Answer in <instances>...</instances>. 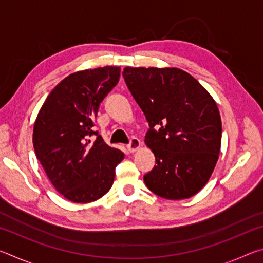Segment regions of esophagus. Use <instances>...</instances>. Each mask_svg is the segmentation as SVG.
Here are the masks:
<instances>
[{"mask_svg":"<svg viewBox=\"0 0 263 263\" xmlns=\"http://www.w3.org/2000/svg\"><path fill=\"white\" fill-rule=\"evenodd\" d=\"M141 146V141L138 139V138H132V139L130 140V144L127 145V149L130 151L131 153L136 152V151H138L140 148Z\"/></svg>","mask_w":263,"mask_h":263,"instance_id":"1","label":"esophagus"}]
</instances>
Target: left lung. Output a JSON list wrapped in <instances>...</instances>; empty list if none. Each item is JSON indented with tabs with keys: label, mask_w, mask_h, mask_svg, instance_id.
Wrapping results in <instances>:
<instances>
[{
	"label": "left lung",
	"mask_w": 263,
	"mask_h": 263,
	"mask_svg": "<svg viewBox=\"0 0 263 263\" xmlns=\"http://www.w3.org/2000/svg\"><path fill=\"white\" fill-rule=\"evenodd\" d=\"M123 77L149 125L145 144L155 166L144 176L145 184L166 199L196 195L219 158L221 119L215 100L175 67H125Z\"/></svg>",
	"instance_id": "obj_1"
}]
</instances>
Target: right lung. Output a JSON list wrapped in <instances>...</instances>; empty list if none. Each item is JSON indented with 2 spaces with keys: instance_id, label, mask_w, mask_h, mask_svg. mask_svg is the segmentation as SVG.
Segmentation results:
<instances>
[{
  "instance_id": "add662e5",
  "label": "right lung",
  "mask_w": 263,
  "mask_h": 263,
  "mask_svg": "<svg viewBox=\"0 0 263 263\" xmlns=\"http://www.w3.org/2000/svg\"><path fill=\"white\" fill-rule=\"evenodd\" d=\"M121 77L105 66L68 75L53 89L33 126V148L58 193L74 203H90L112 186L124 153L92 130L100 103ZM96 135L94 142L90 139Z\"/></svg>"
}]
</instances>
